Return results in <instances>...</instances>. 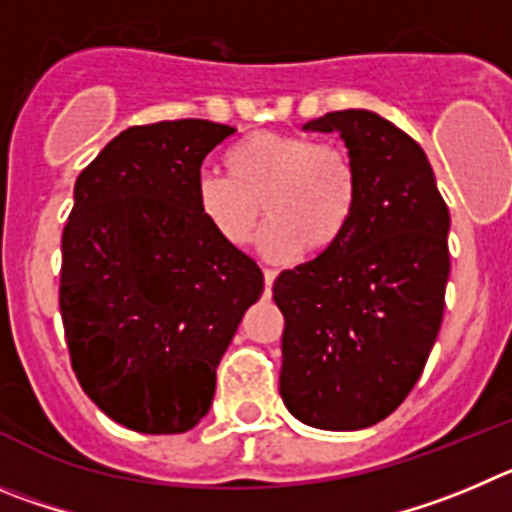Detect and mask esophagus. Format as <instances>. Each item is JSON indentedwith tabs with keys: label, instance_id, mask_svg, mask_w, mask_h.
Returning a JSON list of instances; mask_svg holds the SVG:
<instances>
[{
	"label": "esophagus",
	"instance_id": "obj_1",
	"mask_svg": "<svg viewBox=\"0 0 512 512\" xmlns=\"http://www.w3.org/2000/svg\"><path fill=\"white\" fill-rule=\"evenodd\" d=\"M262 275H265V293L270 296V290H273V283H275V278H278V273H275V270H270V267H265V270H262Z\"/></svg>",
	"mask_w": 512,
	"mask_h": 512
}]
</instances>
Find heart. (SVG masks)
Wrapping results in <instances>:
<instances>
[{
    "label": "heart",
    "instance_id": "b5f03b06",
    "mask_svg": "<svg viewBox=\"0 0 512 512\" xmlns=\"http://www.w3.org/2000/svg\"><path fill=\"white\" fill-rule=\"evenodd\" d=\"M224 170L196 181V206L211 232L229 247H245L262 222L260 250L285 260L308 247L334 250L359 206V168L347 147L308 135L260 130L224 153Z\"/></svg>",
    "mask_w": 512,
    "mask_h": 512
}]
</instances>
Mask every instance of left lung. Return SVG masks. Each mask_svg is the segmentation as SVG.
Masks as SVG:
<instances>
[{"label": "left lung", "mask_w": 512, "mask_h": 512, "mask_svg": "<svg viewBox=\"0 0 512 512\" xmlns=\"http://www.w3.org/2000/svg\"><path fill=\"white\" fill-rule=\"evenodd\" d=\"M308 132H339L359 168L347 237L285 270L280 395L298 421L357 431L388 418L421 377L444 316L449 209L421 145L367 109L329 112Z\"/></svg>", "instance_id": "obj_1"}]
</instances>
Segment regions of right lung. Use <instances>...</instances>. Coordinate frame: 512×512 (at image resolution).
<instances>
[{
    "label": "right lung",
    "mask_w": 512,
    "mask_h": 512,
    "mask_svg": "<svg viewBox=\"0 0 512 512\" xmlns=\"http://www.w3.org/2000/svg\"><path fill=\"white\" fill-rule=\"evenodd\" d=\"M206 119L137 124L78 176L63 227L71 367L112 421L183 434L209 413L216 367L262 293V270L211 232L201 165L234 135Z\"/></svg>",
    "instance_id": "right-lung-1"
}]
</instances>
